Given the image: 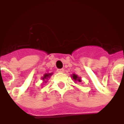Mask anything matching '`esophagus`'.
<instances>
[{
    "label": "esophagus",
    "mask_w": 124,
    "mask_h": 124,
    "mask_svg": "<svg viewBox=\"0 0 124 124\" xmlns=\"http://www.w3.org/2000/svg\"><path fill=\"white\" fill-rule=\"evenodd\" d=\"M57 71H58V72L60 73H63L64 72V70L63 68H62V69H58V70H57Z\"/></svg>",
    "instance_id": "esophagus-1"
}]
</instances>
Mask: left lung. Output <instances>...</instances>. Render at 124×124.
<instances>
[{"label": "left lung", "mask_w": 124, "mask_h": 124, "mask_svg": "<svg viewBox=\"0 0 124 124\" xmlns=\"http://www.w3.org/2000/svg\"><path fill=\"white\" fill-rule=\"evenodd\" d=\"M71 78H72V80L75 82H82V79L80 77H79L77 74H73L72 75H71Z\"/></svg>", "instance_id": "1"}]
</instances>
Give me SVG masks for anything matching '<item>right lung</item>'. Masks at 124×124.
<instances>
[{
    "label": "right lung",
    "instance_id": "right-lung-1",
    "mask_svg": "<svg viewBox=\"0 0 124 124\" xmlns=\"http://www.w3.org/2000/svg\"><path fill=\"white\" fill-rule=\"evenodd\" d=\"M53 74V73H46L45 74H44V76L42 77V80H43L44 83H46L47 80H48L49 78L51 77V76Z\"/></svg>",
    "mask_w": 124,
    "mask_h": 124
}]
</instances>
